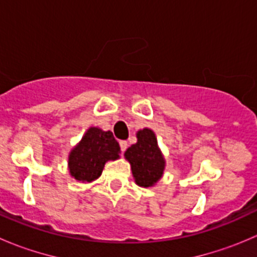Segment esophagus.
Here are the masks:
<instances>
[{"label":"esophagus","instance_id":"esophagus-1","mask_svg":"<svg viewBox=\"0 0 257 257\" xmlns=\"http://www.w3.org/2000/svg\"><path fill=\"white\" fill-rule=\"evenodd\" d=\"M119 145H120V150H121V152H125L126 147H128V143H126L125 141H120V142H119Z\"/></svg>","mask_w":257,"mask_h":257}]
</instances>
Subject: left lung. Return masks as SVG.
I'll return each mask as SVG.
<instances>
[{
    "label": "left lung",
    "mask_w": 257,
    "mask_h": 257,
    "mask_svg": "<svg viewBox=\"0 0 257 257\" xmlns=\"http://www.w3.org/2000/svg\"><path fill=\"white\" fill-rule=\"evenodd\" d=\"M138 142L128 148L125 158L132 165L136 183L139 186H153L163 175L164 158L158 148L154 132L145 128L137 134Z\"/></svg>",
    "instance_id": "obj_1"
}]
</instances>
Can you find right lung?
Returning a JSON list of instances; mask_svg holds the SVG:
<instances>
[{
  "mask_svg": "<svg viewBox=\"0 0 257 257\" xmlns=\"http://www.w3.org/2000/svg\"><path fill=\"white\" fill-rule=\"evenodd\" d=\"M120 147L112 132L89 128L69 154V173L82 183H90L100 177L108 160L118 159Z\"/></svg>",
  "mask_w": 257,
  "mask_h": 257,
  "instance_id": "add662e5",
  "label": "right lung"
}]
</instances>
